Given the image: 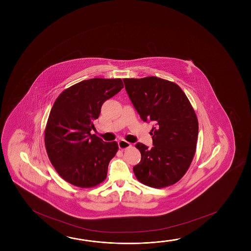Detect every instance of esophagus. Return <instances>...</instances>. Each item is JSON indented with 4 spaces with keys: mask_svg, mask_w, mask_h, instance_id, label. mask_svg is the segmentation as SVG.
Instances as JSON below:
<instances>
[{
    "mask_svg": "<svg viewBox=\"0 0 251 251\" xmlns=\"http://www.w3.org/2000/svg\"><path fill=\"white\" fill-rule=\"evenodd\" d=\"M118 146H119V148L121 149V150H125V149L130 147L131 145H130V144H129L128 142H127V141L122 139L118 141Z\"/></svg>",
    "mask_w": 251,
    "mask_h": 251,
    "instance_id": "34e87169",
    "label": "esophagus"
}]
</instances>
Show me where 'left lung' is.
<instances>
[{
	"label": "left lung",
	"instance_id": "1",
	"mask_svg": "<svg viewBox=\"0 0 251 251\" xmlns=\"http://www.w3.org/2000/svg\"><path fill=\"white\" fill-rule=\"evenodd\" d=\"M132 104L144 122H153V147L137 143L142 159L133 171L144 185L163 188L185 175L196 151L199 124L177 84L157 77L124 78Z\"/></svg>",
	"mask_w": 251,
	"mask_h": 251
}]
</instances>
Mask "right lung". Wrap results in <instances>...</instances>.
I'll use <instances>...</instances> for the list:
<instances>
[{"mask_svg": "<svg viewBox=\"0 0 251 251\" xmlns=\"http://www.w3.org/2000/svg\"><path fill=\"white\" fill-rule=\"evenodd\" d=\"M122 88L121 78H90L63 91L55 100L45 130L46 151L57 173L72 185L94 187L107 177L118 144L90 131L103 103Z\"/></svg>", "mask_w": 251, "mask_h": 251, "instance_id": "obj_1", "label": "right lung"}]
</instances>
